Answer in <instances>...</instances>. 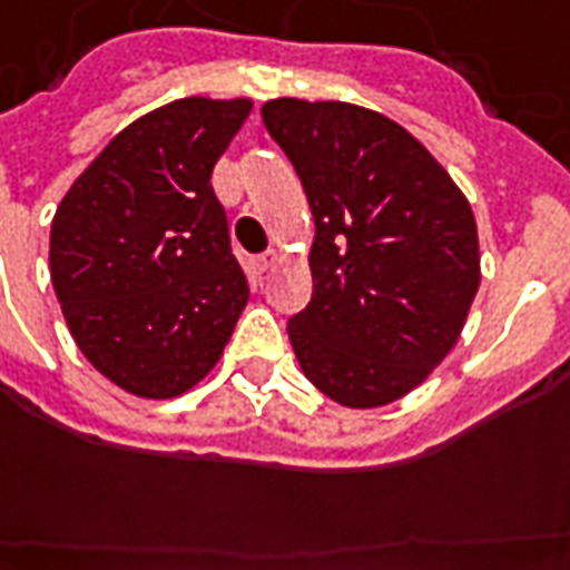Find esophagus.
Masks as SVG:
<instances>
[{
    "mask_svg": "<svg viewBox=\"0 0 570 570\" xmlns=\"http://www.w3.org/2000/svg\"><path fill=\"white\" fill-rule=\"evenodd\" d=\"M277 265V253H263V256H256V259H250V274L253 277H263V274H268Z\"/></svg>",
    "mask_w": 570,
    "mask_h": 570,
    "instance_id": "1",
    "label": "esophagus"
}]
</instances>
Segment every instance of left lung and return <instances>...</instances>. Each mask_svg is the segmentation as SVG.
<instances>
[{"mask_svg":"<svg viewBox=\"0 0 570 570\" xmlns=\"http://www.w3.org/2000/svg\"><path fill=\"white\" fill-rule=\"evenodd\" d=\"M263 120L317 223L314 293L286 326L298 365L344 407L399 402L456 347L478 296L474 210L414 135L371 108L281 96Z\"/></svg>","mask_w":570,"mask_h":570,"instance_id":"8db88e82","label":"left lung"}]
</instances>
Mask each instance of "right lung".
<instances>
[{
	"mask_svg": "<svg viewBox=\"0 0 570 570\" xmlns=\"http://www.w3.org/2000/svg\"><path fill=\"white\" fill-rule=\"evenodd\" d=\"M250 99L187 96L114 135L50 223V281L90 365L138 399L208 374L247 305L210 171Z\"/></svg>",
	"mask_w": 570,
	"mask_h": 570,
	"instance_id": "obj_1",
	"label": "right lung"
}]
</instances>
